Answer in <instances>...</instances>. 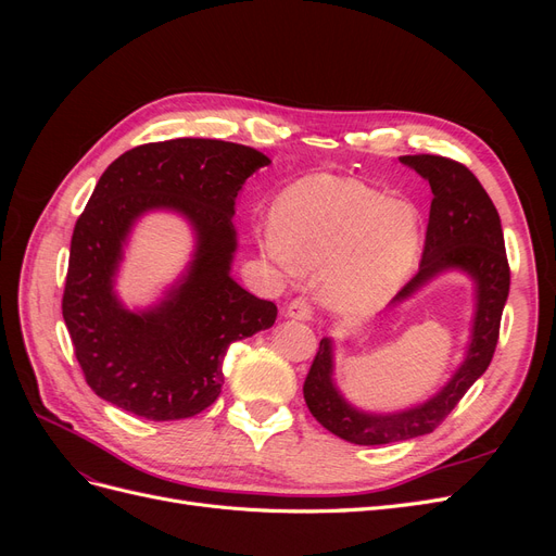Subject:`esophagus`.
Here are the masks:
<instances>
[{
	"label": "esophagus",
	"mask_w": 556,
	"mask_h": 556,
	"mask_svg": "<svg viewBox=\"0 0 556 556\" xmlns=\"http://www.w3.org/2000/svg\"><path fill=\"white\" fill-rule=\"evenodd\" d=\"M285 315L292 319H301V323H308V319L313 317V308L306 299H294V301H290V306H288V311H285Z\"/></svg>",
	"instance_id": "obj_1"
}]
</instances>
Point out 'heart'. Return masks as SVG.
Wrapping results in <instances>:
<instances>
[{"mask_svg":"<svg viewBox=\"0 0 556 556\" xmlns=\"http://www.w3.org/2000/svg\"><path fill=\"white\" fill-rule=\"evenodd\" d=\"M262 255L285 271H319L317 292L336 313L390 301L425 241L422 213L355 178L313 174L276 199L274 225L257 231Z\"/></svg>","mask_w":556,"mask_h":556,"instance_id":"b5f03b06","label":"heart"}]
</instances>
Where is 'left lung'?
<instances>
[{"label": "left lung", "instance_id": "obj_1", "mask_svg": "<svg viewBox=\"0 0 556 556\" xmlns=\"http://www.w3.org/2000/svg\"><path fill=\"white\" fill-rule=\"evenodd\" d=\"M399 162L429 182L433 199L422 262L406 288L392 299L390 308L403 304L447 271H462L473 280L476 306L466 355L457 371L427 401L394 413H371L350 403L333 380V341H319L304 382L306 406L327 431L355 445L410 441L439 427L468 392V387L490 366L498 341L503 306L510 292L501 217L480 180L464 164L439 155H403Z\"/></svg>", "mask_w": 556, "mask_h": 556}]
</instances>
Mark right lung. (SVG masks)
Instances as JSON below:
<instances>
[{"label":"right lung","instance_id":"right-lung-1","mask_svg":"<svg viewBox=\"0 0 556 556\" xmlns=\"http://www.w3.org/2000/svg\"><path fill=\"white\" fill-rule=\"evenodd\" d=\"M271 164L217 139H174L127 150L99 178L72 237L62 315L97 396L153 422L185 419L220 396L233 341L274 327L278 308L231 278L233 206L243 182ZM166 210L191 225L189 266L146 309L114 292L130 229Z\"/></svg>","mask_w":556,"mask_h":556}]
</instances>
